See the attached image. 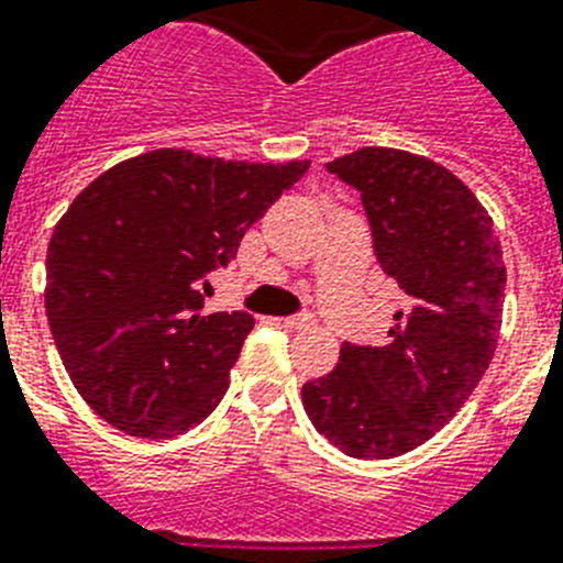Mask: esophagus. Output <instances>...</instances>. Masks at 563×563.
<instances>
[{
  "label": "esophagus",
  "instance_id": "1",
  "mask_svg": "<svg viewBox=\"0 0 563 563\" xmlns=\"http://www.w3.org/2000/svg\"><path fill=\"white\" fill-rule=\"evenodd\" d=\"M283 325H286V329H291V332H303V329H311V325H314V320L309 318V314H297V318H286V320H280Z\"/></svg>",
  "mask_w": 563,
  "mask_h": 563
}]
</instances>
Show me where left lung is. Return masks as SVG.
<instances>
[{
    "instance_id": "8db88e82",
    "label": "left lung",
    "mask_w": 563,
    "mask_h": 563,
    "mask_svg": "<svg viewBox=\"0 0 563 563\" xmlns=\"http://www.w3.org/2000/svg\"><path fill=\"white\" fill-rule=\"evenodd\" d=\"M325 168L361 191L377 263L406 295L386 346H340L303 386L320 434L352 457L412 452L446 427L489 369L507 286L493 217L464 179L400 148H357Z\"/></svg>"
}]
</instances>
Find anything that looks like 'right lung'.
<instances>
[{"instance_id":"1","label":"right lung","mask_w":563,"mask_h":563,"mask_svg":"<svg viewBox=\"0 0 563 563\" xmlns=\"http://www.w3.org/2000/svg\"><path fill=\"white\" fill-rule=\"evenodd\" d=\"M309 165L157 148L74 197L51 234L45 311L70 384L99 418L174 438L214 412L254 318L206 314V274Z\"/></svg>"}]
</instances>
